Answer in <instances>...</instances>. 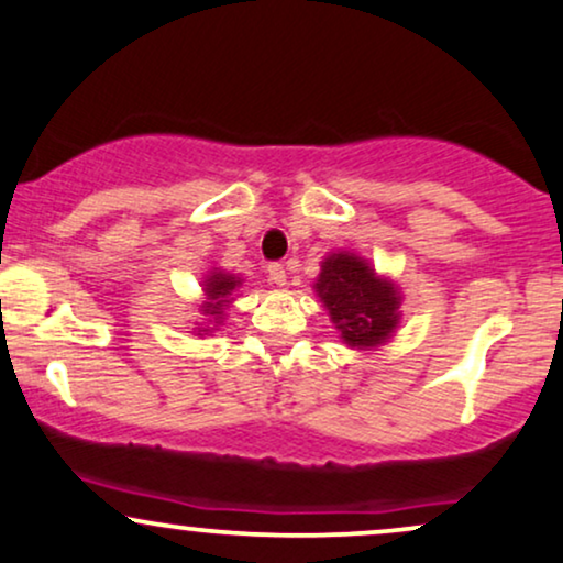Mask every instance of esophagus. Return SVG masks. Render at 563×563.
Masks as SVG:
<instances>
[{
    "label": "esophagus",
    "instance_id": "esophagus-1",
    "mask_svg": "<svg viewBox=\"0 0 563 563\" xmlns=\"http://www.w3.org/2000/svg\"><path fill=\"white\" fill-rule=\"evenodd\" d=\"M268 279L276 287H284L287 284V271H284L282 263H268Z\"/></svg>",
    "mask_w": 563,
    "mask_h": 563
}]
</instances>
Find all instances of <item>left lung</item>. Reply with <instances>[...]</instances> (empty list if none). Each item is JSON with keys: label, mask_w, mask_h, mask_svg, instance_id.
Wrapping results in <instances>:
<instances>
[{"label": "left lung", "mask_w": 563, "mask_h": 563, "mask_svg": "<svg viewBox=\"0 0 563 563\" xmlns=\"http://www.w3.org/2000/svg\"><path fill=\"white\" fill-rule=\"evenodd\" d=\"M313 287L346 346L373 350L388 342L399 325L397 284L378 276L355 253H331Z\"/></svg>", "instance_id": "obj_1"}]
</instances>
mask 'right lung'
I'll return each mask as SVG.
<instances>
[{
	"label": "right lung",
	"instance_id": "1",
	"mask_svg": "<svg viewBox=\"0 0 563 563\" xmlns=\"http://www.w3.org/2000/svg\"><path fill=\"white\" fill-rule=\"evenodd\" d=\"M242 284L240 276L234 274H227V271H208L206 282H203V295H206V302L200 305V310H203L206 316V329L200 331H211V325H219L221 318H224V310L227 305L234 300L232 292L238 289Z\"/></svg>",
	"mask_w": 563,
	"mask_h": 563
}]
</instances>
